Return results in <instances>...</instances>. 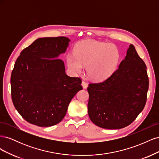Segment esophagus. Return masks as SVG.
<instances>
[{"label": "esophagus", "mask_w": 159, "mask_h": 159, "mask_svg": "<svg viewBox=\"0 0 159 159\" xmlns=\"http://www.w3.org/2000/svg\"><path fill=\"white\" fill-rule=\"evenodd\" d=\"M81 84H82V86H83V88H84V89H86L88 88V84H87V82H86V81H82V83H81Z\"/></svg>", "instance_id": "esophagus-1"}]
</instances>
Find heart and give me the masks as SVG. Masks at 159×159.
Instances as JSON below:
<instances>
[{
    "mask_svg": "<svg viewBox=\"0 0 159 159\" xmlns=\"http://www.w3.org/2000/svg\"><path fill=\"white\" fill-rule=\"evenodd\" d=\"M119 54L115 46L94 40L80 43L76 46L75 54L67 56L69 68L80 72L82 65L86 66L88 76L93 80L106 79L116 68Z\"/></svg>",
    "mask_w": 159,
    "mask_h": 159,
    "instance_id": "heart-1",
    "label": "heart"
}]
</instances>
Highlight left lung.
Masks as SVG:
<instances>
[{"label": "left lung", "mask_w": 159, "mask_h": 159, "mask_svg": "<svg viewBox=\"0 0 159 159\" xmlns=\"http://www.w3.org/2000/svg\"><path fill=\"white\" fill-rule=\"evenodd\" d=\"M148 84L146 64L131 44L111 75L102 82L89 84L91 121L107 129L129 125L145 107Z\"/></svg>", "instance_id": "left-lung-1"}]
</instances>
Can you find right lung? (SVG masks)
Listing matches in <instances>:
<instances>
[{
  "label": "right lung",
  "instance_id": "add662e5",
  "mask_svg": "<svg viewBox=\"0 0 159 159\" xmlns=\"http://www.w3.org/2000/svg\"><path fill=\"white\" fill-rule=\"evenodd\" d=\"M70 39L64 36L40 38L24 49L11 74L14 107L26 121L50 127L64 119L71 100L82 89L80 78L66 74L63 60Z\"/></svg>",
  "mask_w": 159,
  "mask_h": 159
}]
</instances>
